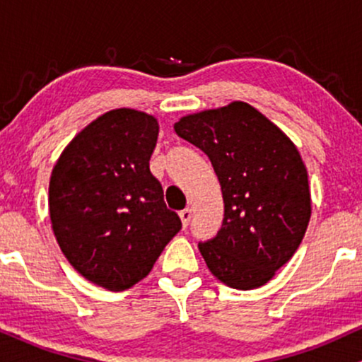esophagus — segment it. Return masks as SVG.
Masks as SVG:
<instances>
[{
  "instance_id": "obj_1",
  "label": "esophagus",
  "mask_w": 362,
  "mask_h": 362,
  "mask_svg": "<svg viewBox=\"0 0 362 362\" xmlns=\"http://www.w3.org/2000/svg\"><path fill=\"white\" fill-rule=\"evenodd\" d=\"M190 218H192V209H190V207H185L184 211H180V219H182V224H184V228L189 226Z\"/></svg>"
}]
</instances>
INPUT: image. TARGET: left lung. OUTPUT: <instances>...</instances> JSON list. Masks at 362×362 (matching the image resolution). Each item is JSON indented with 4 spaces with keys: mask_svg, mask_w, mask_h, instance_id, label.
Returning <instances> with one entry per match:
<instances>
[{
    "mask_svg": "<svg viewBox=\"0 0 362 362\" xmlns=\"http://www.w3.org/2000/svg\"><path fill=\"white\" fill-rule=\"evenodd\" d=\"M173 127L206 153L221 184V230L199 243L207 267L230 288H260L294 255L310 223L300 151L245 102L187 115Z\"/></svg>",
    "mask_w": 362,
    "mask_h": 362,
    "instance_id": "obj_1",
    "label": "left lung"
}]
</instances>
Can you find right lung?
<instances>
[{
	"label": "right lung",
	"instance_id": "right-lung-1",
	"mask_svg": "<svg viewBox=\"0 0 362 362\" xmlns=\"http://www.w3.org/2000/svg\"><path fill=\"white\" fill-rule=\"evenodd\" d=\"M158 122L132 109L107 112L61 153L49 213L62 253L85 279L124 291L153 269L182 230L149 172Z\"/></svg>",
	"mask_w": 362,
	"mask_h": 362
}]
</instances>
